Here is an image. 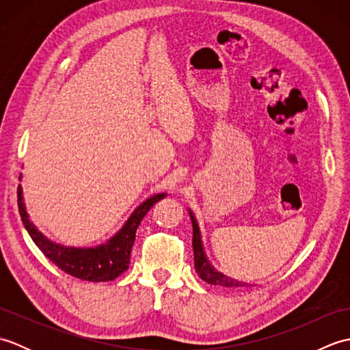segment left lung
<instances>
[{"mask_svg":"<svg viewBox=\"0 0 350 350\" xmlns=\"http://www.w3.org/2000/svg\"><path fill=\"white\" fill-rule=\"evenodd\" d=\"M191 222H192V250H194V266H196V272L200 275V278L206 281L207 284H213V286H221V287H248V282H242L227 277L222 272L217 271L215 267L211 265L209 258H207L204 247H203V241H202V233H200V227L198 222L194 217V213L188 209Z\"/></svg>","mask_w":350,"mask_h":350,"instance_id":"1","label":"left lung"}]
</instances>
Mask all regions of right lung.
Returning <instances> with one entry per match:
<instances>
[{
  "mask_svg": "<svg viewBox=\"0 0 350 350\" xmlns=\"http://www.w3.org/2000/svg\"><path fill=\"white\" fill-rule=\"evenodd\" d=\"M167 194H154L146 202L141 203L135 211L131 213L128 221L118 232L109 239L90 248H75L64 247V245L49 241L46 236L37 230V227L29 221V217L22 197V187H18V206L21 219L24 222L28 234L33 242L46 256L52 263L57 265L66 273L85 281H113L118 275L123 273L131 263L132 245L135 242V233L143 221L144 215L150 211V207L165 197Z\"/></svg>",
  "mask_w": 350,
  "mask_h": 350,
  "instance_id": "obj_1",
  "label": "right lung"
}]
</instances>
